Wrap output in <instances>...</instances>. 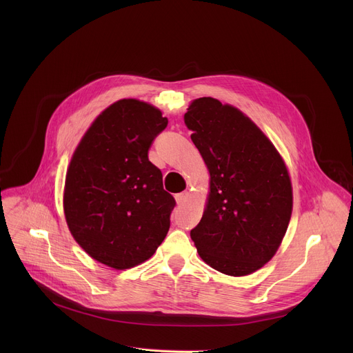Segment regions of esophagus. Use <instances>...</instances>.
Returning a JSON list of instances; mask_svg holds the SVG:
<instances>
[{
	"instance_id": "34e87169",
	"label": "esophagus",
	"mask_w": 353,
	"mask_h": 353,
	"mask_svg": "<svg viewBox=\"0 0 353 353\" xmlns=\"http://www.w3.org/2000/svg\"><path fill=\"white\" fill-rule=\"evenodd\" d=\"M187 199H188V192L187 191L176 194V201H177L179 205H184L187 203Z\"/></svg>"
}]
</instances>
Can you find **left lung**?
I'll use <instances>...</instances> for the list:
<instances>
[{"label": "left lung", "instance_id": "1", "mask_svg": "<svg viewBox=\"0 0 353 353\" xmlns=\"http://www.w3.org/2000/svg\"><path fill=\"white\" fill-rule=\"evenodd\" d=\"M184 123L211 174L207 210L190 232L214 270L243 276L267 264L292 215L288 169L271 141L233 106L199 97Z\"/></svg>", "mask_w": 353, "mask_h": 353}]
</instances>
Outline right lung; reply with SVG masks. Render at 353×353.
<instances>
[{"mask_svg": "<svg viewBox=\"0 0 353 353\" xmlns=\"http://www.w3.org/2000/svg\"><path fill=\"white\" fill-rule=\"evenodd\" d=\"M166 125L157 108L123 99L79 142L67 172L64 212L71 234L96 261L116 270L135 267L166 237L176 201L148 159Z\"/></svg>", "mask_w": 353, "mask_h": 353, "instance_id": "add662e5", "label": "right lung"}]
</instances>
